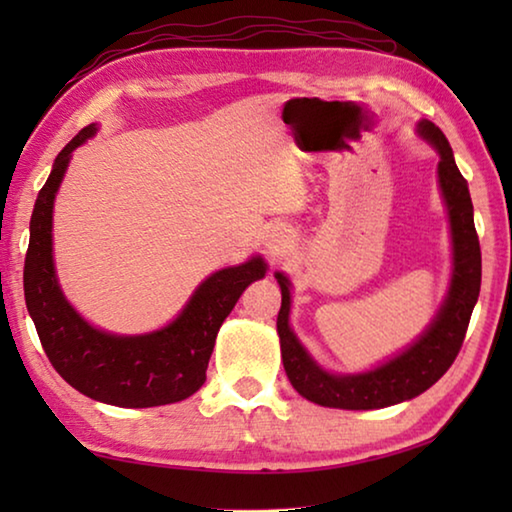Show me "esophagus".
<instances>
[{
  "label": "esophagus",
  "instance_id": "obj_1",
  "mask_svg": "<svg viewBox=\"0 0 512 512\" xmlns=\"http://www.w3.org/2000/svg\"><path fill=\"white\" fill-rule=\"evenodd\" d=\"M266 250L268 253H271L273 257L275 255H280L284 248H287L289 244H291V235H289V230L287 228H273V230H268L266 232Z\"/></svg>",
  "mask_w": 512,
  "mask_h": 512
}]
</instances>
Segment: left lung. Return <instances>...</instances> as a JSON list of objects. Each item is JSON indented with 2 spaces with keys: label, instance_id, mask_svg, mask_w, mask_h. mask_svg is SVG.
Wrapping results in <instances>:
<instances>
[{
  "label": "left lung",
  "instance_id": "1",
  "mask_svg": "<svg viewBox=\"0 0 512 512\" xmlns=\"http://www.w3.org/2000/svg\"><path fill=\"white\" fill-rule=\"evenodd\" d=\"M418 131L440 155L438 183L447 205L454 244V273L447 298L427 332L395 359L359 375H332L309 357V352L291 332V282L282 273H275L282 289L277 334H280L284 370L291 386L314 404L368 411L411 400L445 375L463 345L481 291V248L474 228V207L467 180L456 167L452 146L443 131L427 119L420 121Z\"/></svg>",
  "mask_w": 512,
  "mask_h": 512
}]
</instances>
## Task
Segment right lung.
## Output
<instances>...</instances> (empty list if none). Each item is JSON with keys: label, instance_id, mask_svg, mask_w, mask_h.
<instances>
[{"label": "right lung", "instance_id": "right-lung-1", "mask_svg": "<svg viewBox=\"0 0 512 512\" xmlns=\"http://www.w3.org/2000/svg\"><path fill=\"white\" fill-rule=\"evenodd\" d=\"M97 133L90 124L58 153L31 214L24 259V300L51 366L76 391L92 400L149 409L194 395L205 381L216 334L250 282L262 280V257L216 271L194 291L185 309L167 327L140 336L101 332L76 314L58 287L51 253L54 198L72 151Z\"/></svg>", "mask_w": 512, "mask_h": 512}]
</instances>
